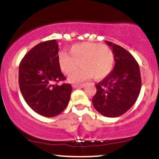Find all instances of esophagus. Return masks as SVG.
Segmentation results:
<instances>
[{
    "label": "esophagus",
    "mask_w": 159,
    "mask_h": 159,
    "mask_svg": "<svg viewBox=\"0 0 159 159\" xmlns=\"http://www.w3.org/2000/svg\"><path fill=\"white\" fill-rule=\"evenodd\" d=\"M85 86L84 84H72V87L76 88V87H84Z\"/></svg>",
    "instance_id": "34e87169"
}]
</instances>
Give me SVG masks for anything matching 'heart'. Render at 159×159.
<instances>
[{
  "mask_svg": "<svg viewBox=\"0 0 159 159\" xmlns=\"http://www.w3.org/2000/svg\"><path fill=\"white\" fill-rule=\"evenodd\" d=\"M114 53L111 47L105 44L85 43L75 45L69 50V55L61 53L59 64L66 75H71L79 66L82 69L69 78V81L76 83L93 77L103 79L112 71Z\"/></svg>",
  "mask_w": 159,
  "mask_h": 159,
  "instance_id": "heart-1",
  "label": "heart"
}]
</instances>
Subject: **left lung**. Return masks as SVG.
Masks as SVG:
<instances>
[{"instance_id": "left-lung-1", "label": "left lung", "mask_w": 159, "mask_h": 159, "mask_svg": "<svg viewBox=\"0 0 159 159\" xmlns=\"http://www.w3.org/2000/svg\"><path fill=\"white\" fill-rule=\"evenodd\" d=\"M114 53V68L96 84V93L92 99L96 111L107 117L125 114L138 99L141 77L138 62L127 50L105 41Z\"/></svg>"}]
</instances>
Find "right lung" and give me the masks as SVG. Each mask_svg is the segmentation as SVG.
I'll return each mask as SVG.
<instances>
[{
	"instance_id": "right-lung-1",
	"label": "right lung",
	"mask_w": 159,
	"mask_h": 159,
	"mask_svg": "<svg viewBox=\"0 0 159 159\" xmlns=\"http://www.w3.org/2000/svg\"><path fill=\"white\" fill-rule=\"evenodd\" d=\"M59 49L56 39L40 43L19 64V88L25 102L36 113L47 117L63 112L72 93L69 84H57L66 79L59 64Z\"/></svg>"
}]
</instances>
